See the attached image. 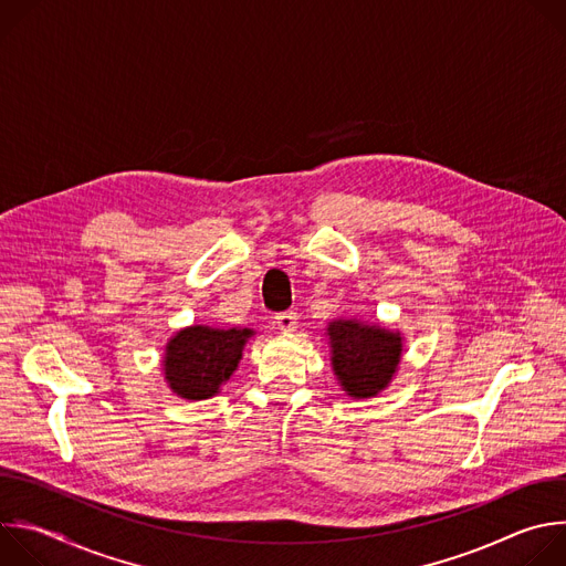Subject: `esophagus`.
Returning <instances> with one entry per match:
<instances>
[{
	"instance_id": "esophagus-1",
	"label": "esophagus",
	"mask_w": 566,
	"mask_h": 566,
	"mask_svg": "<svg viewBox=\"0 0 566 566\" xmlns=\"http://www.w3.org/2000/svg\"><path fill=\"white\" fill-rule=\"evenodd\" d=\"M275 325H277V329H280V332H284V334L293 332V329H295V325H297V313L286 311V313L275 315Z\"/></svg>"
}]
</instances>
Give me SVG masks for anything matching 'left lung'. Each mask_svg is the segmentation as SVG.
<instances>
[{"instance_id":"1","label":"left lung","mask_w":566,"mask_h":566,"mask_svg":"<svg viewBox=\"0 0 566 566\" xmlns=\"http://www.w3.org/2000/svg\"><path fill=\"white\" fill-rule=\"evenodd\" d=\"M325 336L334 376L347 396L371 398L389 387L402 360V334L398 329L338 317L329 322Z\"/></svg>"}]
</instances>
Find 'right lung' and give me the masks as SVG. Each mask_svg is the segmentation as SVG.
Segmentation results:
<instances>
[{
	"mask_svg": "<svg viewBox=\"0 0 566 566\" xmlns=\"http://www.w3.org/2000/svg\"><path fill=\"white\" fill-rule=\"evenodd\" d=\"M253 329H219L190 325L179 329L166 345L160 371L170 391L186 400H206L221 391V385L237 371Z\"/></svg>",
	"mask_w": 566,
	"mask_h": 566,
	"instance_id": "1",
	"label": "right lung"
}]
</instances>
